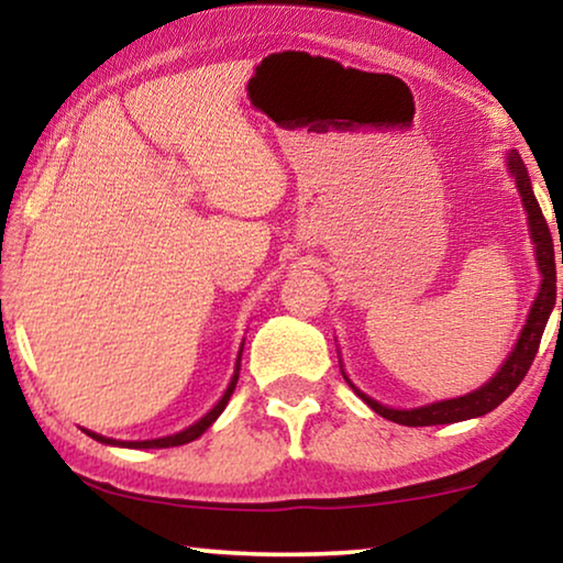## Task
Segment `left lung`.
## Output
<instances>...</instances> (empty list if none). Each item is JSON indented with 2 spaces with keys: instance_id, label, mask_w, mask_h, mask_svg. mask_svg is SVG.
Instances as JSON below:
<instances>
[{
  "instance_id": "1",
  "label": "left lung",
  "mask_w": 563,
  "mask_h": 563,
  "mask_svg": "<svg viewBox=\"0 0 563 563\" xmlns=\"http://www.w3.org/2000/svg\"><path fill=\"white\" fill-rule=\"evenodd\" d=\"M507 166H510V174L515 176V184H518V191L522 197V207H526L528 212L530 238H533V245H536V264H538V272L543 276L536 302L530 307L526 328H522V333L518 338V343H515L510 356H507L505 364L499 366V372L492 376L484 387L468 391L464 397L443 399V402L415 407V410H395V407L379 405L376 399L364 395V391H361L343 372V379L351 384V389L356 391V395L364 399L374 412H379L382 418L399 422V426H410V428L445 426V422L482 418V415L495 410L497 405H503L505 399L518 389V384L526 379L528 368L533 364L538 345H541L545 322H549L553 305H556V256H553L549 222H545L541 205H538L533 189H530V176L526 172V166H522V158L515 151L507 156ZM561 261H563V249H561ZM561 318H563V299H561Z\"/></svg>"
}]
</instances>
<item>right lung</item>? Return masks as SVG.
<instances>
[{"mask_svg": "<svg viewBox=\"0 0 563 563\" xmlns=\"http://www.w3.org/2000/svg\"><path fill=\"white\" fill-rule=\"evenodd\" d=\"M241 353H243V349H241ZM241 353H238V364H235L233 379H230L225 395H222L220 402L214 405L212 410L205 415V418H199V420L195 422V426H189L187 430H181V433H174V435H166V438H156V441H114V438H104V435H99V433H91V430H84V433L91 435V438H95V441H99V443L122 445V449H172V445H184V443L195 441V438L202 435L205 430L210 428L212 422L220 418V412L225 410L228 399H230V395H233V389H235V384H238V374H241Z\"/></svg>", "mask_w": 563, "mask_h": 563, "instance_id": "obj_1", "label": "right lung"}]
</instances>
